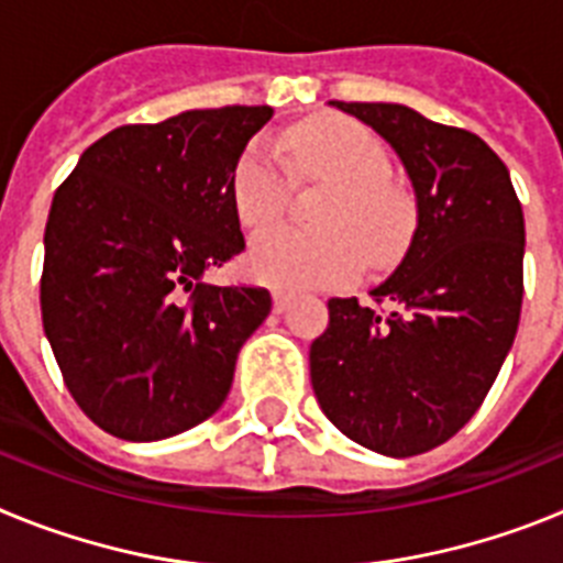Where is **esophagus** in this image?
Here are the masks:
<instances>
[{"instance_id":"esophagus-1","label":"esophagus","mask_w":563,"mask_h":563,"mask_svg":"<svg viewBox=\"0 0 563 563\" xmlns=\"http://www.w3.org/2000/svg\"><path fill=\"white\" fill-rule=\"evenodd\" d=\"M292 296L287 290H273V310L276 312H285L290 307Z\"/></svg>"}]
</instances>
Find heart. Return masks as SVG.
Segmentation results:
<instances>
[{
	"mask_svg": "<svg viewBox=\"0 0 563 563\" xmlns=\"http://www.w3.org/2000/svg\"><path fill=\"white\" fill-rule=\"evenodd\" d=\"M282 152L301 177L324 180L335 194L321 211V231L278 225L253 239L247 273L285 290L346 285L366 267L397 262L415 231V200L389 177L391 161L372 129L352 118L324 114L287 129ZM233 208L247 231L282 217L292 191L285 161L256 141L233 172Z\"/></svg>",
	"mask_w": 563,
	"mask_h": 563,
	"instance_id": "1",
	"label": "heart"
}]
</instances>
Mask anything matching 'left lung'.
Here are the masks:
<instances>
[{
	"mask_svg": "<svg viewBox=\"0 0 563 563\" xmlns=\"http://www.w3.org/2000/svg\"><path fill=\"white\" fill-rule=\"evenodd\" d=\"M406 166L411 245L372 290L389 312L330 298L310 346L321 411L363 449L415 456L456 434L494 386L519 330L525 213L499 154L402 103H343Z\"/></svg>",
	"mask_w": 563,
	"mask_h": 563,
	"instance_id": "left-lung-1",
	"label": "left lung"
}]
</instances>
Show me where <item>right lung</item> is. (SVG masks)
<instances>
[{
	"label": "right lung",
	"mask_w": 563,
	"mask_h": 563,
	"mask_svg": "<svg viewBox=\"0 0 563 563\" xmlns=\"http://www.w3.org/2000/svg\"><path fill=\"white\" fill-rule=\"evenodd\" d=\"M271 118L222 107L112 129L53 197L44 335L69 395L112 437L166 440L208 420L271 312L265 287L202 282L245 251L233 172Z\"/></svg>",
	"instance_id": "add662e5"
}]
</instances>
